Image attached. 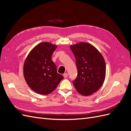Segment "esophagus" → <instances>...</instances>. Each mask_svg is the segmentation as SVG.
Masks as SVG:
<instances>
[{
    "label": "esophagus",
    "instance_id": "obj_1",
    "mask_svg": "<svg viewBox=\"0 0 131 131\" xmlns=\"http://www.w3.org/2000/svg\"><path fill=\"white\" fill-rule=\"evenodd\" d=\"M63 75V77H64V78H66L68 77V74H67V73H64Z\"/></svg>",
    "mask_w": 131,
    "mask_h": 131
}]
</instances>
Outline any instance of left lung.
<instances>
[{
    "label": "left lung",
    "instance_id": "obj_1",
    "mask_svg": "<svg viewBox=\"0 0 131 131\" xmlns=\"http://www.w3.org/2000/svg\"><path fill=\"white\" fill-rule=\"evenodd\" d=\"M76 59L78 77L73 81L77 92L90 96L100 89L105 80L106 65L103 56L91 43L80 42L70 45Z\"/></svg>",
    "mask_w": 131,
    "mask_h": 131
}]
</instances>
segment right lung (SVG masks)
<instances>
[{
    "label": "right lung",
    "mask_w": 131,
    "mask_h": 131,
    "mask_svg": "<svg viewBox=\"0 0 131 131\" xmlns=\"http://www.w3.org/2000/svg\"><path fill=\"white\" fill-rule=\"evenodd\" d=\"M57 47L51 42H40L33 47L25 59L23 75L27 85L35 92L49 94L63 79L57 73L56 66L51 59Z\"/></svg>",
    "instance_id": "right-lung-1"
}]
</instances>
